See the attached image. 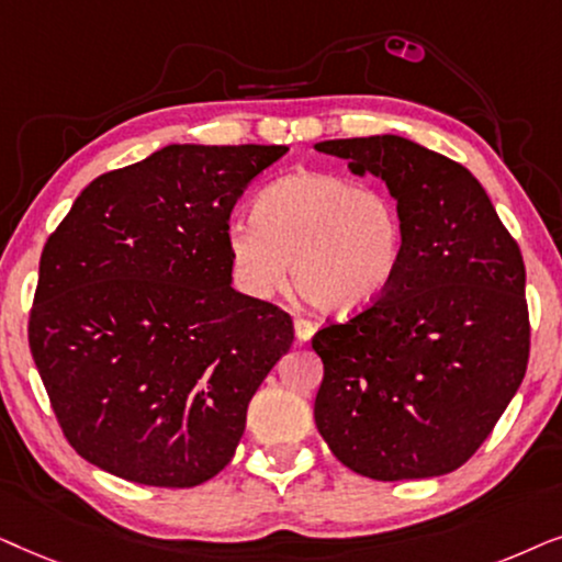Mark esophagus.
Masks as SVG:
<instances>
[{
    "instance_id": "1",
    "label": "esophagus",
    "mask_w": 562,
    "mask_h": 562,
    "mask_svg": "<svg viewBox=\"0 0 562 562\" xmlns=\"http://www.w3.org/2000/svg\"><path fill=\"white\" fill-rule=\"evenodd\" d=\"M313 334H316V324H313V321H308V318H295V336H297V339L308 341Z\"/></svg>"
}]
</instances>
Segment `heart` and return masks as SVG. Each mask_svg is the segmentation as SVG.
<instances>
[{"mask_svg": "<svg viewBox=\"0 0 562 562\" xmlns=\"http://www.w3.org/2000/svg\"><path fill=\"white\" fill-rule=\"evenodd\" d=\"M226 246L249 295H274L293 261L305 301L326 313H351L391 288L406 249V223L383 187L336 171H295L259 194L254 221L231 223Z\"/></svg>", "mask_w": 562, "mask_h": 562, "instance_id": "heart-1", "label": "heart"}]
</instances>
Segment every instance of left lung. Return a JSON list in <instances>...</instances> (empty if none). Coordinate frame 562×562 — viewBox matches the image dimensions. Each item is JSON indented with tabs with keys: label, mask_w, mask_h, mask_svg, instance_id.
<instances>
[{
	"label": "left lung",
	"mask_w": 562,
	"mask_h": 562,
	"mask_svg": "<svg viewBox=\"0 0 562 562\" xmlns=\"http://www.w3.org/2000/svg\"><path fill=\"white\" fill-rule=\"evenodd\" d=\"M316 151L375 175L398 200L406 249L391 288L321 326L316 426L336 460L375 481L434 477L473 458L529 362L525 259L481 182L401 136Z\"/></svg>",
	"instance_id": "8db88e82"
}]
</instances>
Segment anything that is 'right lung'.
<instances>
[{
    "label": "right lung",
    "instance_id": "obj_1",
    "mask_svg": "<svg viewBox=\"0 0 562 562\" xmlns=\"http://www.w3.org/2000/svg\"><path fill=\"white\" fill-rule=\"evenodd\" d=\"M288 146H167L85 187L48 236L27 341L66 442L92 465L192 488L234 458L293 318L231 288L226 231Z\"/></svg>",
    "mask_w": 562,
    "mask_h": 562
}]
</instances>
